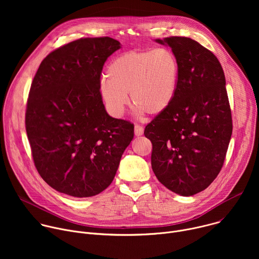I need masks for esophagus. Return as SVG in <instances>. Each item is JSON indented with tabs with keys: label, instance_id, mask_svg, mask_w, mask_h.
Returning <instances> with one entry per match:
<instances>
[{
	"label": "esophagus",
	"instance_id": "34e87169",
	"mask_svg": "<svg viewBox=\"0 0 259 259\" xmlns=\"http://www.w3.org/2000/svg\"><path fill=\"white\" fill-rule=\"evenodd\" d=\"M143 132H144V129H143L142 126H140V125H135L134 126V134H135V136H141L143 134Z\"/></svg>",
	"mask_w": 259,
	"mask_h": 259
}]
</instances>
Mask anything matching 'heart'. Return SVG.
<instances>
[{
    "label": "heart",
    "instance_id": "1",
    "mask_svg": "<svg viewBox=\"0 0 259 259\" xmlns=\"http://www.w3.org/2000/svg\"><path fill=\"white\" fill-rule=\"evenodd\" d=\"M179 62L167 48L131 50L117 56L99 85L100 96L113 117L120 118L129 105L137 115L160 116L172 104L178 87Z\"/></svg>",
    "mask_w": 259,
    "mask_h": 259
}]
</instances>
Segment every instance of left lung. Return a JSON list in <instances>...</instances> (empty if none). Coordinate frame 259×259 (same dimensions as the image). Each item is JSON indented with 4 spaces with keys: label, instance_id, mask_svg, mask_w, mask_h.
I'll list each match as a JSON object with an SVG mask.
<instances>
[{
    "label": "left lung",
    "instance_id": "left-lung-1",
    "mask_svg": "<svg viewBox=\"0 0 259 259\" xmlns=\"http://www.w3.org/2000/svg\"><path fill=\"white\" fill-rule=\"evenodd\" d=\"M179 62L176 96L144 129L153 143L152 168L171 192L194 196L224 165L233 132L226 77L216 56L186 36L156 39Z\"/></svg>",
    "mask_w": 259,
    "mask_h": 259
}]
</instances>
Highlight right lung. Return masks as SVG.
I'll list each match as a JSON object with an SVG mask.
<instances>
[{
	"label": "right lung",
	"mask_w": 259,
	"mask_h": 259,
	"mask_svg": "<svg viewBox=\"0 0 259 259\" xmlns=\"http://www.w3.org/2000/svg\"><path fill=\"white\" fill-rule=\"evenodd\" d=\"M119 41L85 38L51 52L31 83L25 128L34 166L59 193L88 198L115 178L134 125L110 117L99 92L106 59Z\"/></svg>",
	"instance_id": "1"
}]
</instances>
